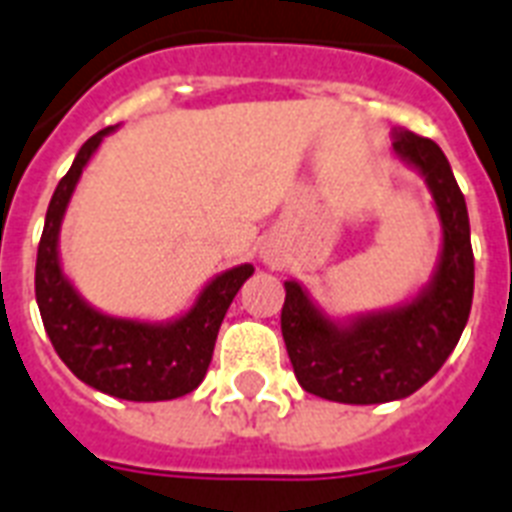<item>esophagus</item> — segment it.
I'll return each mask as SVG.
<instances>
[{
	"mask_svg": "<svg viewBox=\"0 0 512 512\" xmlns=\"http://www.w3.org/2000/svg\"><path fill=\"white\" fill-rule=\"evenodd\" d=\"M263 260H265V263H271V265H273V257L268 255V252H265V255H263Z\"/></svg>",
	"mask_w": 512,
	"mask_h": 512,
	"instance_id": "esophagus-1",
	"label": "esophagus"
}]
</instances>
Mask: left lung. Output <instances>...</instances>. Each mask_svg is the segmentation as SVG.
<instances>
[{
	"instance_id": "8db88e82",
	"label": "left lung",
	"mask_w": 512,
	"mask_h": 512,
	"mask_svg": "<svg viewBox=\"0 0 512 512\" xmlns=\"http://www.w3.org/2000/svg\"><path fill=\"white\" fill-rule=\"evenodd\" d=\"M393 154L425 180L441 223L430 279L404 303L345 319L329 316L300 281H284L281 335L297 382L337 404L412 396L444 366L473 305L468 207L444 151L414 132H398Z\"/></svg>"
}]
</instances>
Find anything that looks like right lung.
Wrapping results in <instances>:
<instances>
[{"mask_svg":"<svg viewBox=\"0 0 512 512\" xmlns=\"http://www.w3.org/2000/svg\"><path fill=\"white\" fill-rule=\"evenodd\" d=\"M111 132L116 127L79 148L52 193L36 252V305L52 348L84 385L124 401H170L201 385L225 311L255 268L244 263L217 273L188 311L167 321L127 319L87 303L60 263V225L84 167Z\"/></svg>","mask_w":512,"mask_h":512,"instance_id":"1","label":"right lung"}]
</instances>
